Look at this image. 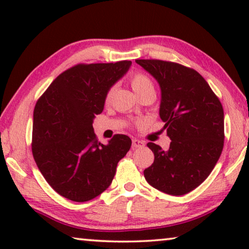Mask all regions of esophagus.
<instances>
[{"label":"esophagus","mask_w":249,"mask_h":249,"mask_svg":"<svg viewBox=\"0 0 249 249\" xmlns=\"http://www.w3.org/2000/svg\"><path fill=\"white\" fill-rule=\"evenodd\" d=\"M144 145H145L144 142L139 141V139H137V138L132 139V148H141Z\"/></svg>","instance_id":"34e87169"}]
</instances>
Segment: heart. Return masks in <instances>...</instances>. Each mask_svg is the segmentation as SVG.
I'll list each match as a JSON object with an SVG mask.
<instances>
[{
  "label": "heart",
  "mask_w": 249,
  "mask_h": 249,
  "mask_svg": "<svg viewBox=\"0 0 249 249\" xmlns=\"http://www.w3.org/2000/svg\"><path fill=\"white\" fill-rule=\"evenodd\" d=\"M130 85L132 89H134V91L138 95V96L144 93H155L154 84H153L152 79L147 76V74L142 72H136L132 74L130 78ZM113 93L114 87L108 88L107 93H105V103H108V102L111 101Z\"/></svg>",
  "instance_id": "obj_1"
}]
</instances>
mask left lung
Listing matches in <instances>:
<instances>
[{"mask_svg": "<svg viewBox=\"0 0 249 249\" xmlns=\"http://www.w3.org/2000/svg\"><path fill=\"white\" fill-rule=\"evenodd\" d=\"M161 87L160 117L171 139L168 151L148 142L154 162L144 170L149 185L180 196L197 188L212 172L223 149L222 104L192 68L162 60H136Z\"/></svg>", "mask_w": 249, "mask_h": 249, "instance_id": "obj_1", "label": "left lung"}]
</instances>
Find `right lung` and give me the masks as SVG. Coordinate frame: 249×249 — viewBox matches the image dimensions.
Here are the masks:
<instances>
[{"mask_svg": "<svg viewBox=\"0 0 249 249\" xmlns=\"http://www.w3.org/2000/svg\"><path fill=\"white\" fill-rule=\"evenodd\" d=\"M131 61L77 64L63 71L34 108L32 151L40 173L64 198L87 202L111 185L131 139L114 135L107 145L94 132L105 93L127 72Z\"/></svg>", "mask_w": 249, "mask_h": 249, "instance_id": "add662e5", "label": "right lung"}]
</instances>
